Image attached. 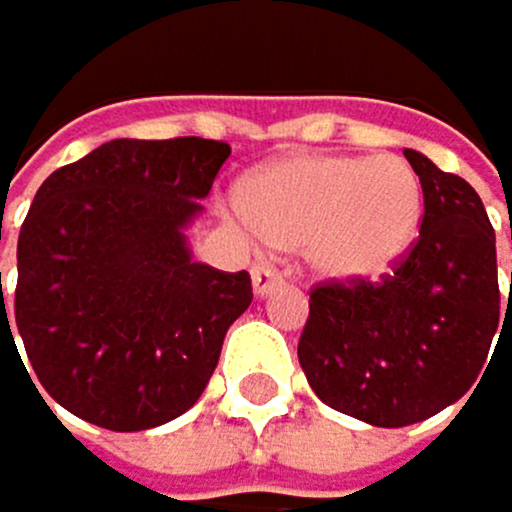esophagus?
I'll return each instance as SVG.
<instances>
[{
	"label": "esophagus",
	"mask_w": 512,
	"mask_h": 512,
	"mask_svg": "<svg viewBox=\"0 0 512 512\" xmlns=\"http://www.w3.org/2000/svg\"><path fill=\"white\" fill-rule=\"evenodd\" d=\"M282 282H285V275L278 272L275 266H266V262H259V266H253V291H256L259 298H266L269 291H275Z\"/></svg>",
	"instance_id": "1"
}]
</instances>
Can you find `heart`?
I'll use <instances>...</instances> for the list:
<instances>
[{
  "mask_svg": "<svg viewBox=\"0 0 512 512\" xmlns=\"http://www.w3.org/2000/svg\"><path fill=\"white\" fill-rule=\"evenodd\" d=\"M237 221L330 282H375L420 237L423 182L404 156H291L246 182Z\"/></svg>",
  "mask_w": 512,
  "mask_h": 512,
  "instance_id": "b5f03b06",
  "label": "heart"
}]
</instances>
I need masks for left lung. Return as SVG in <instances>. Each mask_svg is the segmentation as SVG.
I'll list each match as a JSON object with an SVG mask.
<instances>
[{
    "label": "left lung",
    "mask_w": 512,
    "mask_h": 512,
    "mask_svg": "<svg viewBox=\"0 0 512 512\" xmlns=\"http://www.w3.org/2000/svg\"><path fill=\"white\" fill-rule=\"evenodd\" d=\"M404 156L423 182L417 243L381 282L314 285L298 340L320 401L372 426L420 423L465 397L491 368L500 327L494 227L478 192L417 150Z\"/></svg>",
    "instance_id": "left-lung-1"
}]
</instances>
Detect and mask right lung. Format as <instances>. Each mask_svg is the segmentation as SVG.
I'll list each match as a JSON object with an SVG mask.
<instances>
[{
    "label": "right lung",
    "instance_id": "obj_1",
    "mask_svg": "<svg viewBox=\"0 0 512 512\" xmlns=\"http://www.w3.org/2000/svg\"><path fill=\"white\" fill-rule=\"evenodd\" d=\"M227 156L224 140L121 137L37 189L0 349L18 352L15 319L41 388L79 420L137 433L205 391L230 323L253 301L250 272L192 262L182 234Z\"/></svg>",
    "mask_w": 512,
    "mask_h": 512
}]
</instances>
